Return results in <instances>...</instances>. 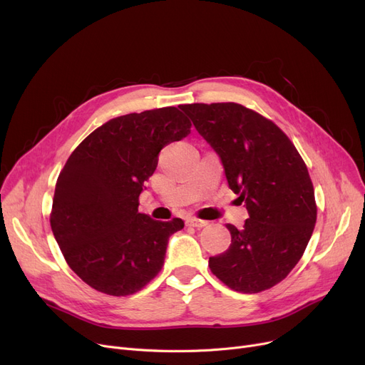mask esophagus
<instances>
[{"mask_svg": "<svg viewBox=\"0 0 365 365\" xmlns=\"http://www.w3.org/2000/svg\"><path fill=\"white\" fill-rule=\"evenodd\" d=\"M186 224H187L189 227H194V228H204L205 225L209 224V222H207V220L197 219V217H191V219L186 220Z\"/></svg>", "mask_w": 365, "mask_h": 365, "instance_id": "obj_1", "label": "esophagus"}]
</instances>
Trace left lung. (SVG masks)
Returning a JSON list of instances; mask_svg holds the SVG:
<instances>
[{
    "instance_id": "1",
    "label": "left lung",
    "mask_w": 365,
    "mask_h": 365,
    "mask_svg": "<svg viewBox=\"0 0 365 365\" xmlns=\"http://www.w3.org/2000/svg\"><path fill=\"white\" fill-rule=\"evenodd\" d=\"M219 155L228 186L247 209L230 247L209 258L212 273L237 292L257 294L287 277L316 224L314 189L298 150L276 123L237 103L185 104Z\"/></svg>"
}]
</instances>
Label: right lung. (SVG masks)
<instances>
[{"label":"right lung","mask_w":365,"mask_h":365,"mask_svg":"<svg viewBox=\"0 0 365 365\" xmlns=\"http://www.w3.org/2000/svg\"><path fill=\"white\" fill-rule=\"evenodd\" d=\"M191 133L178 107L110 119L70 155L55 187L51 227L71 270L100 292L131 295L161 272L170 235L185 227L138 212L158 155Z\"/></svg>","instance_id":"1"}]
</instances>
